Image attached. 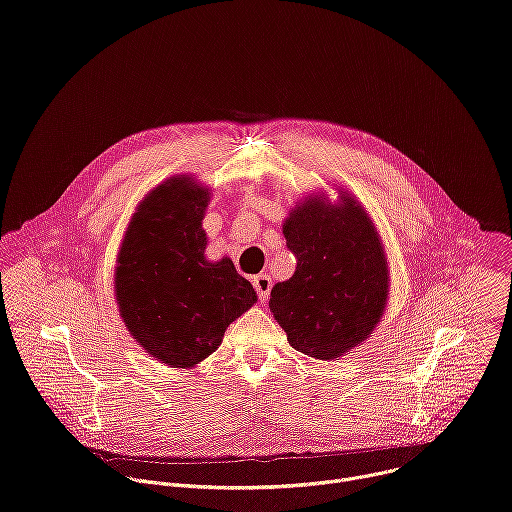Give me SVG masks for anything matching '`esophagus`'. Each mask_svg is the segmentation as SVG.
Instances as JSON below:
<instances>
[{
    "mask_svg": "<svg viewBox=\"0 0 512 512\" xmlns=\"http://www.w3.org/2000/svg\"><path fill=\"white\" fill-rule=\"evenodd\" d=\"M271 277L269 275H265V273H261V275H255L253 277V287L257 289V296H259V300L261 302H265L267 298H269V294H271Z\"/></svg>",
    "mask_w": 512,
    "mask_h": 512,
    "instance_id": "obj_1",
    "label": "esophagus"
}]
</instances>
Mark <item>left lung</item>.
<instances>
[{
    "label": "left lung",
    "mask_w": 512,
    "mask_h": 512,
    "mask_svg": "<svg viewBox=\"0 0 512 512\" xmlns=\"http://www.w3.org/2000/svg\"><path fill=\"white\" fill-rule=\"evenodd\" d=\"M306 194L283 221L296 273L271 289L269 310L287 342L338 360L371 338L389 302L391 269L371 214L344 188Z\"/></svg>",
    "instance_id": "1"
}]
</instances>
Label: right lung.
I'll list each match as a JSON object with an SVG mask.
<instances>
[{
    "instance_id": "right-lung-1",
    "label": "right lung",
    "mask_w": 512,
    "mask_h": 512,
    "mask_svg": "<svg viewBox=\"0 0 512 512\" xmlns=\"http://www.w3.org/2000/svg\"><path fill=\"white\" fill-rule=\"evenodd\" d=\"M212 190L178 174L143 196L123 235L115 300L133 340L170 369H194L255 302L233 261H208L202 229Z\"/></svg>"
}]
</instances>
